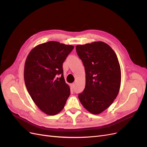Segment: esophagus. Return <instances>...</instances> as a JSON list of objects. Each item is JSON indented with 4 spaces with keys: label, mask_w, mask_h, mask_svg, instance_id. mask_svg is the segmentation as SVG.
<instances>
[{
    "label": "esophagus",
    "mask_w": 147,
    "mask_h": 147,
    "mask_svg": "<svg viewBox=\"0 0 147 147\" xmlns=\"http://www.w3.org/2000/svg\"><path fill=\"white\" fill-rule=\"evenodd\" d=\"M70 86H71V87H72V88H74L75 87V83L71 84H70Z\"/></svg>",
    "instance_id": "obj_1"
}]
</instances>
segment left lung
Returning <instances> with one entry per match:
<instances>
[{"label":"left lung","mask_w":147,"mask_h":147,"mask_svg":"<svg viewBox=\"0 0 147 147\" xmlns=\"http://www.w3.org/2000/svg\"><path fill=\"white\" fill-rule=\"evenodd\" d=\"M86 74L84 91L80 101L88 112L98 115L116 99L121 80V68L117 55L108 44L94 42L76 46Z\"/></svg>","instance_id":"1"}]
</instances>
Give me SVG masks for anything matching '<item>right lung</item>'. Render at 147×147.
<instances>
[{
	"instance_id": "obj_1",
	"label": "right lung",
	"mask_w": 147,
	"mask_h": 147,
	"mask_svg": "<svg viewBox=\"0 0 147 147\" xmlns=\"http://www.w3.org/2000/svg\"><path fill=\"white\" fill-rule=\"evenodd\" d=\"M74 47L56 41L40 44L30 51L24 64L26 88L34 103L48 115L59 113L70 94L63 64ZM57 74L61 77L57 78Z\"/></svg>"
}]
</instances>
